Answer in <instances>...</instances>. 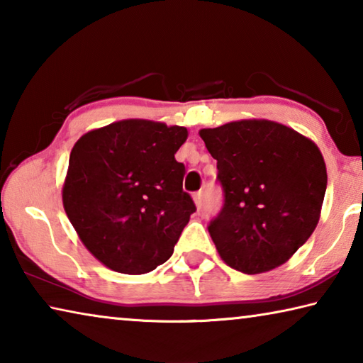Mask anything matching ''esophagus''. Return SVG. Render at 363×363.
I'll use <instances>...</instances> for the list:
<instances>
[{
	"mask_svg": "<svg viewBox=\"0 0 363 363\" xmlns=\"http://www.w3.org/2000/svg\"><path fill=\"white\" fill-rule=\"evenodd\" d=\"M194 201H195L196 208H201V205H203V192H201V190L194 194Z\"/></svg>",
	"mask_w": 363,
	"mask_h": 363,
	"instance_id": "1",
	"label": "esophagus"
}]
</instances>
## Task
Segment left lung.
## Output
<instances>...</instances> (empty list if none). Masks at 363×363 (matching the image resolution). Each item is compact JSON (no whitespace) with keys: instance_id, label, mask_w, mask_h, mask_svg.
Wrapping results in <instances>:
<instances>
[{"instance_id":"8db88e82","label":"left lung","mask_w":363,"mask_h":363,"mask_svg":"<svg viewBox=\"0 0 363 363\" xmlns=\"http://www.w3.org/2000/svg\"><path fill=\"white\" fill-rule=\"evenodd\" d=\"M218 162L224 201L208 232L227 266L243 274L279 267L303 247L320 218L327 168L318 147L267 120L200 131Z\"/></svg>"}]
</instances>
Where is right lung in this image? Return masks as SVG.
Wrapping results in <instances>:
<instances>
[{
	"mask_svg": "<svg viewBox=\"0 0 363 363\" xmlns=\"http://www.w3.org/2000/svg\"><path fill=\"white\" fill-rule=\"evenodd\" d=\"M187 130L123 120L73 145L62 200L84 247L104 266L145 274L168 261L195 203L174 153Z\"/></svg>",
	"mask_w": 363,
	"mask_h": 363,
	"instance_id": "1",
	"label": "right lung"
}]
</instances>
